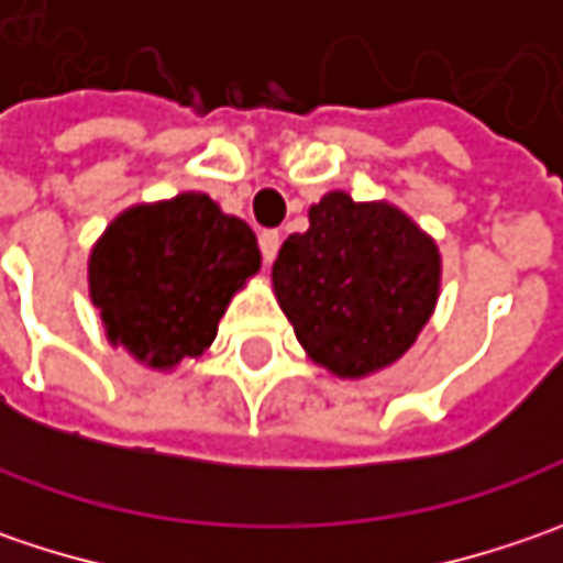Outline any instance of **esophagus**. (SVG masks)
I'll return each mask as SVG.
<instances>
[{"label": "esophagus", "mask_w": 563, "mask_h": 563, "mask_svg": "<svg viewBox=\"0 0 563 563\" xmlns=\"http://www.w3.org/2000/svg\"><path fill=\"white\" fill-rule=\"evenodd\" d=\"M280 230H261V235H257V245H261V255H264V261L271 264L274 261V255H277V249H280Z\"/></svg>", "instance_id": "obj_1"}]
</instances>
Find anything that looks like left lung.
<instances>
[{
	"mask_svg": "<svg viewBox=\"0 0 563 563\" xmlns=\"http://www.w3.org/2000/svg\"><path fill=\"white\" fill-rule=\"evenodd\" d=\"M283 314L318 365L365 378L394 365L426 328L441 286V255L404 210L328 191L274 261Z\"/></svg>",
	"mask_w": 563,
	"mask_h": 563,
	"instance_id": "left-lung-1",
	"label": "left lung"
}]
</instances>
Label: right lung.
I'll return each mask as SVG.
<instances>
[{
  "mask_svg": "<svg viewBox=\"0 0 563 563\" xmlns=\"http://www.w3.org/2000/svg\"><path fill=\"white\" fill-rule=\"evenodd\" d=\"M257 267L252 227L208 195L185 191L119 213L90 252L87 283L112 346L169 372L208 350Z\"/></svg>",
  "mask_w": 563,
  "mask_h": 563,
  "instance_id": "add662e5",
  "label": "right lung"
}]
</instances>
